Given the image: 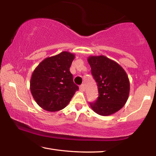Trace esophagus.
<instances>
[{
	"instance_id": "1",
	"label": "esophagus",
	"mask_w": 156,
	"mask_h": 156,
	"mask_svg": "<svg viewBox=\"0 0 156 156\" xmlns=\"http://www.w3.org/2000/svg\"><path fill=\"white\" fill-rule=\"evenodd\" d=\"M80 89L81 91H84V85L83 84H82L80 86Z\"/></svg>"
}]
</instances>
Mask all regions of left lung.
<instances>
[{
  "instance_id": "1",
  "label": "left lung",
  "mask_w": 156,
  "mask_h": 156,
  "mask_svg": "<svg viewBox=\"0 0 156 156\" xmlns=\"http://www.w3.org/2000/svg\"><path fill=\"white\" fill-rule=\"evenodd\" d=\"M87 60L99 94L96 102L90 103L91 109L100 115L113 114L122 109L128 100V76L118 63L105 56H91Z\"/></svg>"
}]
</instances>
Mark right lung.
Here are the masks:
<instances>
[{
	"mask_svg": "<svg viewBox=\"0 0 156 156\" xmlns=\"http://www.w3.org/2000/svg\"><path fill=\"white\" fill-rule=\"evenodd\" d=\"M74 58V54L62 51L46 58L34 69L30 81L31 93L43 109L52 112L64 109L78 90L69 71Z\"/></svg>",
	"mask_w": 156,
	"mask_h": 156,
	"instance_id": "obj_1",
	"label": "right lung"
}]
</instances>
